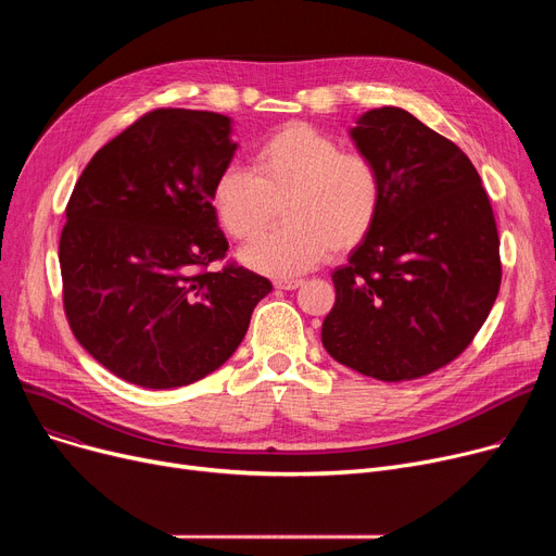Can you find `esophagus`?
<instances>
[{
    "label": "esophagus",
    "mask_w": 556,
    "mask_h": 556,
    "mask_svg": "<svg viewBox=\"0 0 556 556\" xmlns=\"http://www.w3.org/2000/svg\"><path fill=\"white\" fill-rule=\"evenodd\" d=\"M302 283H304L302 279H275V288H279V290H295Z\"/></svg>",
    "instance_id": "1"
}]
</instances>
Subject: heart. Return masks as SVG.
<instances>
[{
    "mask_svg": "<svg viewBox=\"0 0 556 556\" xmlns=\"http://www.w3.org/2000/svg\"><path fill=\"white\" fill-rule=\"evenodd\" d=\"M383 175L376 162L304 122H290L263 137L252 170L227 166L212 187L220 227L237 241L266 229L283 204L286 225L241 252L248 268L302 275L331 252L358 248L383 210Z\"/></svg>",
    "mask_w": 556,
    "mask_h": 556,
    "instance_id": "heart-1",
    "label": "heart"
}]
</instances>
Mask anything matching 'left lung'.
<instances>
[{
	"label": "left lung",
	"instance_id": "8db88e82",
	"mask_svg": "<svg viewBox=\"0 0 556 556\" xmlns=\"http://www.w3.org/2000/svg\"><path fill=\"white\" fill-rule=\"evenodd\" d=\"M383 175L369 237L333 270L323 344L378 381H413L455 361L498 298L501 241L482 180L457 146L394 105L349 130Z\"/></svg>",
	"mask_w": 556,
	"mask_h": 556
}]
</instances>
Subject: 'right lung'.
Here are the masks:
<instances>
[{
    "instance_id": "right-lung-1",
    "label": "right lung",
    "mask_w": 556,
    "mask_h": 556,
    "mask_svg": "<svg viewBox=\"0 0 556 556\" xmlns=\"http://www.w3.org/2000/svg\"><path fill=\"white\" fill-rule=\"evenodd\" d=\"M218 112L160 108L80 173L61 233L63 302L76 340L128 383L200 381L241 344L273 283L227 252L212 187L237 143Z\"/></svg>"
}]
</instances>
